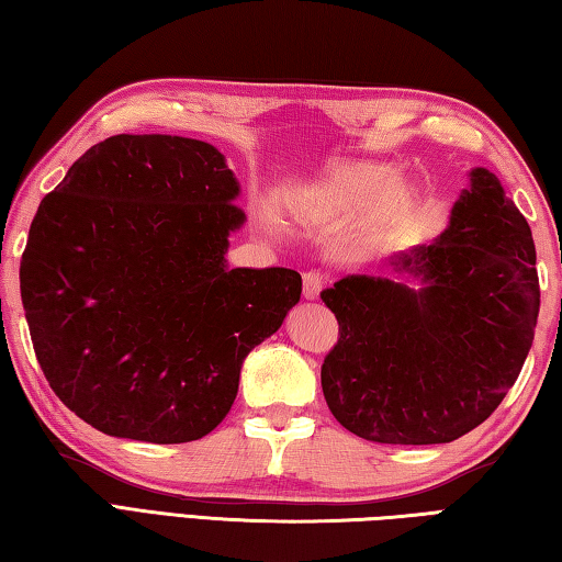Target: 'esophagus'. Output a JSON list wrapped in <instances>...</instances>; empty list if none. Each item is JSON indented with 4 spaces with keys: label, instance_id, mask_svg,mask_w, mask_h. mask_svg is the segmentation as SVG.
I'll use <instances>...</instances> for the list:
<instances>
[{
    "label": "esophagus",
    "instance_id": "obj_1",
    "mask_svg": "<svg viewBox=\"0 0 562 562\" xmlns=\"http://www.w3.org/2000/svg\"><path fill=\"white\" fill-rule=\"evenodd\" d=\"M323 285H325L323 273H317V271H305L303 273V295L308 301H315L317 295H321Z\"/></svg>",
    "mask_w": 562,
    "mask_h": 562
}]
</instances>
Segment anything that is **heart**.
<instances>
[{
	"instance_id": "heart-1",
	"label": "heart",
	"mask_w": 562,
	"mask_h": 562,
	"mask_svg": "<svg viewBox=\"0 0 562 562\" xmlns=\"http://www.w3.org/2000/svg\"><path fill=\"white\" fill-rule=\"evenodd\" d=\"M381 164H342L330 168L315 190V203L327 215H357L372 205V229L389 235L413 217L420 205L418 188L394 181Z\"/></svg>"
}]
</instances>
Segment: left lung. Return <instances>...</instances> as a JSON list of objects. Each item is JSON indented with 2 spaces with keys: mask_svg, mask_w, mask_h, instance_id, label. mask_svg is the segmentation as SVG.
<instances>
[{
  "mask_svg": "<svg viewBox=\"0 0 562 562\" xmlns=\"http://www.w3.org/2000/svg\"><path fill=\"white\" fill-rule=\"evenodd\" d=\"M470 181L436 241L391 259L420 291L345 277L321 293L340 325L323 394L359 438L452 442L490 418L521 374L541 308L531 227L494 173L474 168Z\"/></svg>",
  "mask_w": 562,
  "mask_h": 562,
  "instance_id": "obj_1",
  "label": "left lung"
}]
</instances>
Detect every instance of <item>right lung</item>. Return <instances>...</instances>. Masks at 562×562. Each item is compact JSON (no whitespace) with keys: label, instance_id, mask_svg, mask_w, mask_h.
Instances as JSON below:
<instances>
[{"label":"right lung","instance_id":"1","mask_svg":"<svg viewBox=\"0 0 562 562\" xmlns=\"http://www.w3.org/2000/svg\"><path fill=\"white\" fill-rule=\"evenodd\" d=\"M237 193L215 146L116 134L41 200L21 303L50 389L92 428L158 446L207 436L245 357L299 303V271L225 267Z\"/></svg>","mask_w":562,"mask_h":562}]
</instances>
